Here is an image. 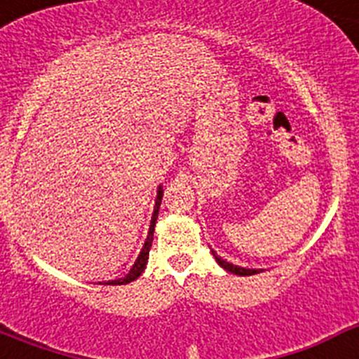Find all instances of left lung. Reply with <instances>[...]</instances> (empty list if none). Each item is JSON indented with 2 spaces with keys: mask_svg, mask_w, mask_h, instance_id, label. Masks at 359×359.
Instances as JSON below:
<instances>
[{
  "mask_svg": "<svg viewBox=\"0 0 359 359\" xmlns=\"http://www.w3.org/2000/svg\"><path fill=\"white\" fill-rule=\"evenodd\" d=\"M212 255L215 257V261L219 262V266H223V268L226 269V271H230V273L241 275V277H246V275H255V273H259V269H246V268H239V266L230 264V262L223 261V259H221V257H219L215 252H212Z\"/></svg>",
  "mask_w": 359,
  "mask_h": 359,
  "instance_id": "obj_1",
  "label": "left lung"
}]
</instances>
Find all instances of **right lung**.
<instances>
[{"label": "right lung", "mask_w": 359, "mask_h": 359, "mask_svg": "<svg viewBox=\"0 0 359 359\" xmlns=\"http://www.w3.org/2000/svg\"><path fill=\"white\" fill-rule=\"evenodd\" d=\"M161 198H163V189H158V198H156V207H154V212H152V219H151V226H149V236L147 241H145L144 248H142L140 255L136 259V262L133 264L131 271H129L126 277L118 278V280H111L106 282L109 286H122V284H129V282L136 280V278L140 277L142 271L145 269V264H147V259H149V250H151V244H152V233H154V224H156V219H158V212H160V205H161Z\"/></svg>", "instance_id": "1"}]
</instances>
